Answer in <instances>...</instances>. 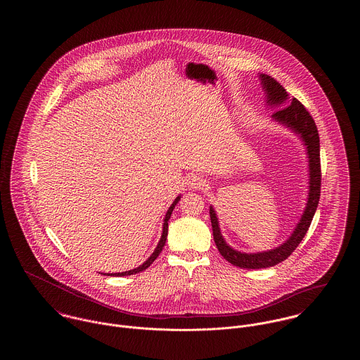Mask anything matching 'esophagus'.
Wrapping results in <instances>:
<instances>
[{"label": "esophagus", "instance_id": "esophagus-1", "mask_svg": "<svg viewBox=\"0 0 360 360\" xmlns=\"http://www.w3.org/2000/svg\"><path fill=\"white\" fill-rule=\"evenodd\" d=\"M204 185H205V181L198 175H191L188 178V186L191 190H200V188H204Z\"/></svg>", "mask_w": 360, "mask_h": 360}]
</instances>
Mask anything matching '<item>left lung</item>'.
<instances>
[{
  "mask_svg": "<svg viewBox=\"0 0 360 360\" xmlns=\"http://www.w3.org/2000/svg\"><path fill=\"white\" fill-rule=\"evenodd\" d=\"M259 79L266 94V106L274 113L271 119L290 129L291 132L298 136L307 148L308 156V198L304 212L300 217V221L291 232L289 239L279 244L273 250L262 252H241L232 248L224 239L219 217L214 207L209 206L210 223L213 229V239L221 257L228 260L231 264L238 266L240 269H267L283 262L290 257L291 252L298 247L304 236L308 232L313 216L320 200V186H321V170H320V137L319 131L309 115L305 106L297 98H291L278 81L267 74H259Z\"/></svg>",
  "mask_w": 360,
  "mask_h": 360,
  "instance_id": "obj_1",
  "label": "left lung"
}]
</instances>
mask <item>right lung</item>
Segmentation results:
<instances>
[{"label":"right lung","instance_id":"obj_1","mask_svg":"<svg viewBox=\"0 0 360 360\" xmlns=\"http://www.w3.org/2000/svg\"><path fill=\"white\" fill-rule=\"evenodd\" d=\"M179 200H181V194L174 200V202H172V206L169 207V210L166 212V216H165V220H163V229H162V236H160V240H159V243H158V245H156V248L154 250V252L151 254V257H148L143 264H140L139 267L136 269H134V270H129V271H124V273H112V274H109V273H106L108 276H125V275H134L137 274V273H141V271H144L146 269H148L151 264H153V262H154L156 257H159V254L162 252V250H163V247H165V244H166V240H167V233H169V220H170V217H172V210H174V207L175 205L179 202Z\"/></svg>","mask_w":360,"mask_h":360}]
</instances>
